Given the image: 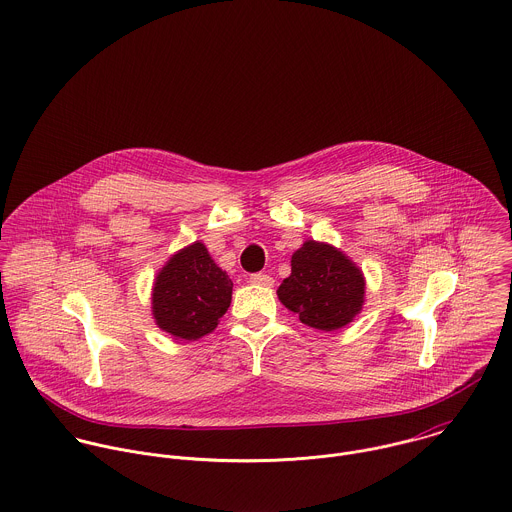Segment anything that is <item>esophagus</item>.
I'll list each match as a JSON object with an SVG mask.
<instances>
[{
  "instance_id": "34e87169",
  "label": "esophagus",
  "mask_w": 512,
  "mask_h": 512,
  "mask_svg": "<svg viewBox=\"0 0 512 512\" xmlns=\"http://www.w3.org/2000/svg\"><path fill=\"white\" fill-rule=\"evenodd\" d=\"M250 282L256 286H264V288H272L274 286V278H270L268 274H252Z\"/></svg>"
}]
</instances>
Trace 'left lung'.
Returning a JSON list of instances; mask_svg holds the SVG:
<instances>
[{
    "mask_svg": "<svg viewBox=\"0 0 512 512\" xmlns=\"http://www.w3.org/2000/svg\"><path fill=\"white\" fill-rule=\"evenodd\" d=\"M363 296L365 280L355 262L316 240L292 254V274L278 288L280 302L302 324L322 332L347 326L361 312Z\"/></svg>",
    "mask_w": 512,
    "mask_h": 512,
    "instance_id": "8db88e82",
    "label": "left lung"
}]
</instances>
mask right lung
<instances>
[{
	"mask_svg": "<svg viewBox=\"0 0 512 512\" xmlns=\"http://www.w3.org/2000/svg\"><path fill=\"white\" fill-rule=\"evenodd\" d=\"M232 280L202 242L178 250L161 268L153 288V318L176 340L210 334L230 308Z\"/></svg>",
	"mask_w": 512,
	"mask_h": 512,
	"instance_id": "add662e5",
	"label": "right lung"
}]
</instances>
